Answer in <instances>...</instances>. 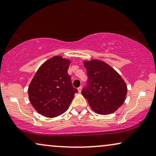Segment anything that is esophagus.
Returning <instances> with one entry per match:
<instances>
[{
  "label": "esophagus",
  "mask_w": 156,
  "mask_h": 156,
  "mask_svg": "<svg viewBox=\"0 0 156 156\" xmlns=\"http://www.w3.org/2000/svg\"><path fill=\"white\" fill-rule=\"evenodd\" d=\"M82 86H80V87L78 88V91L80 93V92L82 91Z\"/></svg>",
  "instance_id": "1"
}]
</instances>
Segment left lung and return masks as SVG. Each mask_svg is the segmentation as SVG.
Wrapping results in <instances>:
<instances>
[{
  "label": "left lung",
  "mask_w": 156,
  "mask_h": 156,
  "mask_svg": "<svg viewBox=\"0 0 156 156\" xmlns=\"http://www.w3.org/2000/svg\"><path fill=\"white\" fill-rule=\"evenodd\" d=\"M88 80L82 90L92 110L100 115L114 112L123 104L127 85L110 65L101 60L83 62Z\"/></svg>",
  "instance_id": "8db88e82"
}]
</instances>
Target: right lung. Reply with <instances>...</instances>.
Segmentation results:
<instances>
[{
	"mask_svg": "<svg viewBox=\"0 0 156 156\" xmlns=\"http://www.w3.org/2000/svg\"><path fill=\"white\" fill-rule=\"evenodd\" d=\"M69 60L54 56L43 64L28 89L29 101L39 113L55 117L68 109L77 89L67 73Z\"/></svg>",
	"mask_w": 156,
	"mask_h": 156,
	"instance_id": "1",
	"label": "right lung"
}]
</instances>
